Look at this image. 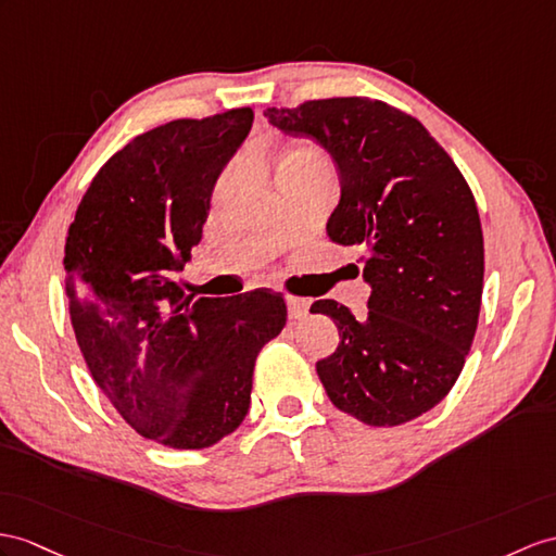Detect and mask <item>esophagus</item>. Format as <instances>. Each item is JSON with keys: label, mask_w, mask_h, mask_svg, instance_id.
<instances>
[{"label": "esophagus", "mask_w": 556, "mask_h": 556, "mask_svg": "<svg viewBox=\"0 0 556 556\" xmlns=\"http://www.w3.org/2000/svg\"><path fill=\"white\" fill-rule=\"evenodd\" d=\"M286 302H288V311H290V318L292 320H300V318H304L308 314L311 302L304 300V296H288Z\"/></svg>", "instance_id": "1"}]
</instances>
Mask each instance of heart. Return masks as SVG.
<instances>
[{
	"label": "heart",
	"mask_w": 556,
	"mask_h": 556,
	"mask_svg": "<svg viewBox=\"0 0 556 556\" xmlns=\"http://www.w3.org/2000/svg\"><path fill=\"white\" fill-rule=\"evenodd\" d=\"M276 174L290 176H330V165L325 155L311 143H294L276 160Z\"/></svg>",
	"instance_id": "heart-1"
}]
</instances>
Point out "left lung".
Returning <instances> with one entry per match:
<instances>
[{
	"label": "left lung",
	"instance_id": "8db88e82",
	"mask_svg": "<svg viewBox=\"0 0 556 556\" xmlns=\"http://www.w3.org/2000/svg\"><path fill=\"white\" fill-rule=\"evenodd\" d=\"M290 137L330 153L342 195L328 238L361 248L368 314L334 300L311 314L340 330L316 372L334 408L370 427H396L453 389L477 332L483 233L465 176L425 125L365 97L266 108Z\"/></svg>",
	"mask_w": 556,
	"mask_h": 556
}]
</instances>
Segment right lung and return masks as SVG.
I'll use <instances>...</instances> for the list:
<instances>
[{"label":"right lung","mask_w":556,"mask_h":556,"mask_svg":"<svg viewBox=\"0 0 556 556\" xmlns=\"http://www.w3.org/2000/svg\"><path fill=\"white\" fill-rule=\"evenodd\" d=\"M252 108L174 119L105 162L65 238V294L93 382L141 437L210 448L250 410L254 361L286 328L278 292L214 300L179 276Z\"/></svg>","instance_id":"1"}]
</instances>
